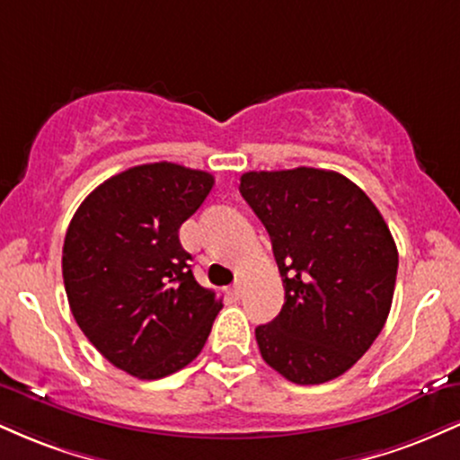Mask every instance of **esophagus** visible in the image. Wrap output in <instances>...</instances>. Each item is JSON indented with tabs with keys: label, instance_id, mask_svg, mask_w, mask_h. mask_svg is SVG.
I'll return each instance as SVG.
<instances>
[{
	"label": "esophagus",
	"instance_id": "obj_1",
	"mask_svg": "<svg viewBox=\"0 0 460 460\" xmlns=\"http://www.w3.org/2000/svg\"><path fill=\"white\" fill-rule=\"evenodd\" d=\"M229 294H231V296H234V298H240V296H242V285L235 283L234 288L229 289Z\"/></svg>",
	"mask_w": 460,
	"mask_h": 460
}]
</instances>
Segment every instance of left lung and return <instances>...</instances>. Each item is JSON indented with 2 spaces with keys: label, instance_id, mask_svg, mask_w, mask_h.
Returning <instances> with one entry per match:
<instances>
[{
  "label": "left lung",
  "instance_id": "left-lung-1",
  "mask_svg": "<svg viewBox=\"0 0 460 460\" xmlns=\"http://www.w3.org/2000/svg\"><path fill=\"white\" fill-rule=\"evenodd\" d=\"M240 192L272 240L281 314L255 329L263 361L296 385L341 376L392 309L398 248L376 205L335 171H251Z\"/></svg>",
  "mask_w": 460,
  "mask_h": 460
}]
</instances>
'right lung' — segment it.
Listing matches in <instances>:
<instances>
[{
	"label": "right lung",
	"instance_id": "add662e5",
	"mask_svg": "<svg viewBox=\"0 0 460 460\" xmlns=\"http://www.w3.org/2000/svg\"><path fill=\"white\" fill-rule=\"evenodd\" d=\"M212 186L205 171L142 164L94 188L66 229L62 279L73 318L112 366L142 381L194 361L223 309L179 242Z\"/></svg>",
	"mask_w": 460,
	"mask_h": 460
}]
</instances>
